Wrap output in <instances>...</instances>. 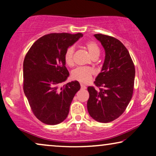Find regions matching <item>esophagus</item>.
<instances>
[{"mask_svg":"<svg viewBox=\"0 0 156 156\" xmlns=\"http://www.w3.org/2000/svg\"><path fill=\"white\" fill-rule=\"evenodd\" d=\"M81 89H87V87L85 86V85L84 84H81Z\"/></svg>","mask_w":156,"mask_h":156,"instance_id":"obj_1","label":"esophagus"}]
</instances>
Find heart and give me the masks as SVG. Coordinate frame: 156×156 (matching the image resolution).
Masks as SVG:
<instances>
[{
	"mask_svg": "<svg viewBox=\"0 0 156 156\" xmlns=\"http://www.w3.org/2000/svg\"><path fill=\"white\" fill-rule=\"evenodd\" d=\"M85 48L88 51L89 54L91 58L94 57H99L100 54V50L98 44L94 41H88L85 43ZM74 48L73 46H70L66 50L64 59L65 63L69 67L74 65ZM94 69L88 67H79L74 69L72 72V76L74 80L79 81L82 83H88L90 82L92 75L94 74Z\"/></svg>",
	"mask_w": 156,
	"mask_h": 156,
	"instance_id": "b5f03b06",
	"label": "heart"
}]
</instances>
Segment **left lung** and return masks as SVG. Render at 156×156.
I'll use <instances>...</instances> for the list:
<instances>
[{"label":"left lung","instance_id":"8db88e82","mask_svg":"<svg viewBox=\"0 0 156 156\" xmlns=\"http://www.w3.org/2000/svg\"><path fill=\"white\" fill-rule=\"evenodd\" d=\"M105 50L102 69L96 78L95 86L88 87L87 109L98 122L108 123L125 112L133 95L135 67L129 51L118 39L95 34Z\"/></svg>","mask_w":156,"mask_h":156}]
</instances>
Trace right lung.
<instances>
[{"instance_id": "add662e5", "label": "right lung", "mask_w": 156, "mask_h": 156, "mask_svg": "<svg viewBox=\"0 0 156 156\" xmlns=\"http://www.w3.org/2000/svg\"><path fill=\"white\" fill-rule=\"evenodd\" d=\"M82 33H50L30 48L23 62V91L32 112L41 122L56 125L67 117L70 104L80 89L77 81L59 87L69 75L64 55Z\"/></svg>"}]
</instances>
